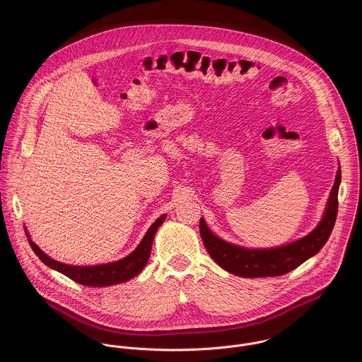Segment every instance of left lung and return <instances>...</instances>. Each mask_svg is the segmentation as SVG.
<instances>
[{
  "mask_svg": "<svg viewBox=\"0 0 362 362\" xmlns=\"http://www.w3.org/2000/svg\"><path fill=\"white\" fill-rule=\"evenodd\" d=\"M341 185V167H338L327 206L316 228L298 240L272 247L247 248L220 239L204 218L199 221L201 238L211 259L228 273L243 278L284 276L316 255L327 243L338 213V191Z\"/></svg>",
  "mask_w": 362,
  "mask_h": 362,
  "instance_id": "obj_1",
  "label": "left lung"
}]
</instances>
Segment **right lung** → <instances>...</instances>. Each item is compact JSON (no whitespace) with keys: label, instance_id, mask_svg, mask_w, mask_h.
Here are the masks:
<instances>
[{"label":"right lung","instance_id":"obj_1","mask_svg":"<svg viewBox=\"0 0 362 362\" xmlns=\"http://www.w3.org/2000/svg\"><path fill=\"white\" fill-rule=\"evenodd\" d=\"M165 217H167L165 214L160 216L155 223L151 225L144 239L138 244L137 248L132 254H129L126 258L119 259L117 262L104 263V264H95V266H71V264L58 262L52 257H49L47 254H45L34 241L31 240L27 229H25V235L35 254L46 266L68 276L77 284L90 286V288H104V286H111V285L126 282L137 276L142 272V269L146 266L148 259L151 257V250H152L156 232L158 226L164 223Z\"/></svg>","mask_w":362,"mask_h":362}]
</instances>
